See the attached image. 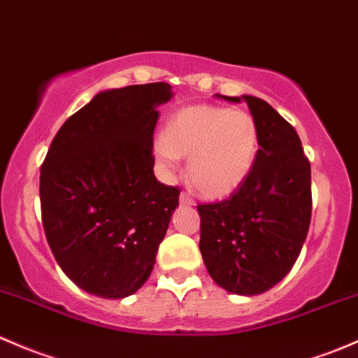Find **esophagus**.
Returning a JSON list of instances; mask_svg holds the SVG:
<instances>
[{
  "label": "esophagus",
  "mask_w": 358,
  "mask_h": 358,
  "mask_svg": "<svg viewBox=\"0 0 358 358\" xmlns=\"http://www.w3.org/2000/svg\"><path fill=\"white\" fill-rule=\"evenodd\" d=\"M180 204L194 206V199H192L189 194H185V192H182V194H180Z\"/></svg>",
  "instance_id": "obj_1"
}]
</instances>
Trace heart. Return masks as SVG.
<instances>
[{"mask_svg":"<svg viewBox=\"0 0 358 358\" xmlns=\"http://www.w3.org/2000/svg\"><path fill=\"white\" fill-rule=\"evenodd\" d=\"M259 150V127L243 110L216 104L182 108L154 142L157 163L173 171L189 157V182L206 199L235 194L250 175Z\"/></svg>","mask_w":358,"mask_h":358,"instance_id":"1","label":"heart"}]
</instances>
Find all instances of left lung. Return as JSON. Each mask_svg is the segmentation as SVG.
Wrapping results in <instances>:
<instances>
[{
  "mask_svg": "<svg viewBox=\"0 0 358 358\" xmlns=\"http://www.w3.org/2000/svg\"><path fill=\"white\" fill-rule=\"evenodd\" d=\"M216 96L245 101L259 127V150L235 194L197 206L199 247L221 288L252 296L280 283L299 259L312 214L310 163L295 129L266 101Z\"/></svg>",
  "mask_w": 358,
  "mask_h": 358,
  "instance_id": "obj_1",
  "label": "left lung"
}]
</instances>
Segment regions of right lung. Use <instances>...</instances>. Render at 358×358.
Returning a JSON list of instances; mask_svg holds the SVG:
<instances>
[{"mask_svg":"<svg viewBox=\"0 0 358 358\" xmlns=\"http://www.w3.org/2000/svg\"><path fill=\"white\" fill-rule=\"evenodd\" d=\"M171 85L96 94L52 138L41 166V214L63 273L90 295L125 299L148 281L178 206L154 176L152 135Z\"/></svg>","mask_w":358,"mask_h":358,"instance_id":"obj_1","label":"right lung"}]
</instances>
